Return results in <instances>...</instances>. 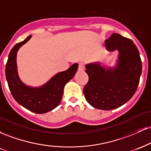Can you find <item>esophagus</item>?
I'll use <instances>...</instances> for the list:
<instances>
[{
	"mask_svg": "<svg viewBox=\"0 0 151 151\" xmlns=\"http://www.w3.org/2000/svg\"><path fill=\"white\" fill-rule=\"evenodd\" d=\"M84 65L83 63H79V67H78V70L79 71H84Z\"/></svg>",
	"mask_w": 151,
	"mask_h": 151,
	"instance_id": "esophagus-1",
	"label": "esophagus"
}]
</instances>
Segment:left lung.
I'll return each instance as SVG.
<instances>
[{"mask_svg":"<svg viewBox=\"0 0 151 151\" xmlns=\"http://www.w3.org/2000/svg\"><path fill=\"white\" fill-rule=\"evenodd\" d=\"M109 51L117 50L115 67L106 69L99 62L86 65L89 81L84 88L86 100L101 110H111L131 99L139 84L142 62L139 52L131 40L113 33L105 40Z\"/></svg>","mask_w":151,"mask_h":151,"instance_id":"8db88e82","label":"left lung"}]
</instances>
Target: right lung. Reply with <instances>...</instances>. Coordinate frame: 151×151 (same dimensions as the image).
<instances>
[{
  "label": "right lung",
  "mask_w": 151,
  "mask_h": 151,
  "mask_svg": "<svg viewBox=\"0 0 151 151\" xmlns=\"http://www.w3.org/2000/svg\"><path fill=\"white\" fill-rule=\"evenodd\" d=\"M32 36L17 43L10 50L6 65V77L13 98L19 104L36 114H45L56 108L61 102L65 84L77 72L78 64L72 65L67 70L59 72L40 87L25 85L18 77L16 57L19 48Z\"/></svg>",
  "instance_id": "add662e5"
}]
</instances>
